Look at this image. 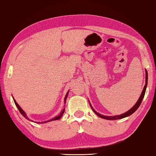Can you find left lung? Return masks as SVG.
Returning <instances> with one entry per match:
<instances>
[{
    "label": "left lung",
    "instance_id": "1",
    "mask_svg": "<svg viewBox=\"0 0 156 156\" xmlns=\"http://www.w3.org/2000/svg\"><path fill=\"white\" fill-rule=\"evenodd\" d=\"M145 72H146V74H145V85L144 87V88H143V90L142 91V93L141 94V96H140L139 100L137 101V102L136 103V104L134 105L132 108H131L130 110H129L128 112H126V113H124L123 114H121V115H115V116H105V115H101L99 114V113H97L94 109L93 108V107L91 106L90 103V108H92L93 111L95 113V114L99 116L100 118H104L106 119V120H118V119H121V118H126L127 116H129L130 115L133 114L134 112H135L137 109L139 108V107L141 105V103L142 102V101L143 99V97L145 96V90H146V88H147V79H148V74H147V70H145Z\"/></svg>",
    "mask_w": 156,
    "mask_h": 156
}]
</instances>
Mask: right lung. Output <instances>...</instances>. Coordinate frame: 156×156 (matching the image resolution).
<instances>
[{
	"label": "right lung",
	"mask_w": 156,
	"mask_h": 156,
	"mask_svg": "<svg viewBox=\"0 0 156 156\" xmlns=\"http://www.w3.org/2000/svg\"><path fill=\"white\" fill-rule=\"evenodd\" d=\"M68 93L69 92H68V93L66 94V97H65V103H66V99H67V97H68ZM13 100H14V102H15V104L16 105V106H17V109H19V111H20V112L21 113V114L23 115V116L24 117V118H26L27 120H30V119H29V118H27V116L26 115V113L24 112L23 111V109H21L20 107V105L17 104V103L15 101V100L13 99ZM64 111H65V109H63V111L60 113L59 114V115H58L57 116H55V118H53V119H51V120H48V121H47V122H44V123H45V122H51V121H53V120H59V119H60L61 118H62V115L63 114V113H64ZM31 121H32V120H31ZM38 123H41V122H38ZM41 123H43V122H41Z\"/></svg>",
	"instance_id": "obj_1"
}]
</instances>
